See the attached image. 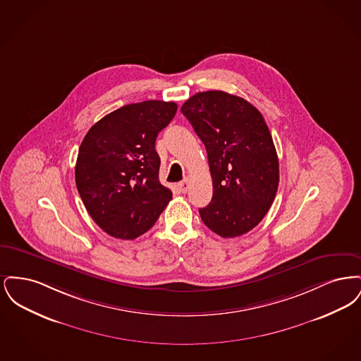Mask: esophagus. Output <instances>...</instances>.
Listing matches in <instances>:
<instances>
[{
  "mask_svg": "<svg viewBox=\"0 0 361 361\" xmlns=\"http://www.w3.org/2000/svg\"><path fill=\"white\" fill-rule=\"evenodd\" d=\"M177 187H178L181 193H185V192L189 189L188 180H184V181H181V183H178V184H177Z\"/></svg>",
  "mask_w": 361,
  "mask_h": 361,
  "instance_id": "esophagus-1",
  "label": "esophagus"
}]
</instances>
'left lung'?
Here are the masks:
<instances>
[{"instance_id":"obj_1","label":"left lung","mask_w":361,"mask_h":361,"mask_svg":"<svg viewBox=\"0 0 361 361\" xmlns=\"http://www.w3.org/2000/svg\"><path fill=\"white\" fill-rule=\"evenodd\" d=\"M204 143L212 200L202 221L224 238L255 228L269 211L279 187V159L262 115L245 99L222 90L200 92L181 106Z\"/></svg>"}]
</instances>
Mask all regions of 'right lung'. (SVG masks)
Listing matches in <instances>:
<instances>
[{"label": "right lung", "instance_id": "1", "mask_svg": "<svg viewBox=\"0 0 361 361\" xmlns=\"http://www.w3.org/2000/svg\"><path fill=\"white\" fill-rule=\"evenodd\" d=\"M176 112L172 102L128 104L87 131L77 157L75 185L86 211L106 234L137 238L172 200V190L158 180L155 139Z\"/></svg>", "mask_w": 361, "mask_h": 361}]
</instances>
